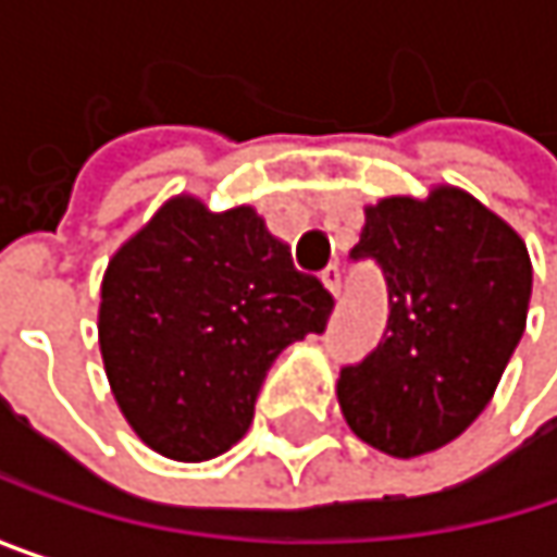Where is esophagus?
<instances>
[{
	"instance_id": "34e87169",
	"label": "esophagus",
	"mask_w": 557,
	"mask_h": 557,
	"mask_svg": "<svg viewBox=\"0 0 557 557\" xmlns=\"http://www.w3.org/2000/svg\"><path fill=\"white\" fill-rule=\"evenodd\" d=\"M322 283L329 286L332 296H342V271H338V264H329V268L322 271Z\"/></svg>"
}]
</instances>
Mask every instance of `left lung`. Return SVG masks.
Returning a JSON list of instances; mask_svg holds the SVG:
<instances>
[{
    "mask_svg": "<svg viewBox=\"0 0 557 557\" xmlns=\"http://www.w3.org/2000/svg\"><path fill=\"white\" fill-rule=\"evenodd\" d=\"M351 261L384 271L389 315L377 348L342 368L345 422L393 458L435 451L484 412L522 338L529 251L474 196L442 186L371 206Z\"/></svg>",
    "mask_w": 557,
    "mask_h": 557,
    "instance_id": "1",
    "label": "left lung"
}]
</instances>
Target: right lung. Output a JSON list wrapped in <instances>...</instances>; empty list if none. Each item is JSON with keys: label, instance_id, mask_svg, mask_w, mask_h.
<instances>
[{"label": "right lung", "instance_id": "add662e5", "mask_svg": "<svg viewBox=\"0 0 557 557\" xmlns=\"http://www.w3.org/2000/svg\"><path fill=\"white\" fill-rule=\"evenodd\" d=\"M322 280L248 209L176 196L109 261L99 348L132 429L176 461H209L251 425L277 355L322 335Z\"/></svg>", "mask_w": 557, "mask_h": 557}]
</instances>
